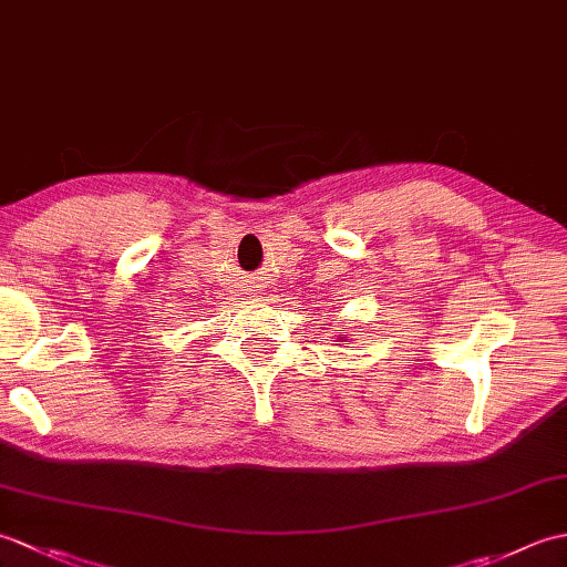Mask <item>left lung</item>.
I'll return each mask as SVG.
<instances>
[{"label":"left lung","instance_id":"8db88e82","mask_svg":"<svg viewBox=\"0 0 567 567\" xmlns=\"http://www.w3.org/2000/svg\"><path fill=\"white\" fill-rule=\"evenodd\" d=\"M341 339H343V336H341Z\"/></svg>","mask_w":567,"mask_h":567}]
</instances>
